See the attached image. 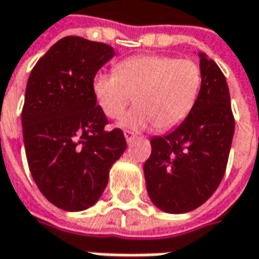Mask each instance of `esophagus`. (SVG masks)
<instances>
[{
	"label": "esophagus",
	"mask_w": 259,
	"mask_h": 259,
	"mask_svg": "<svg viewBox=\"0 0 259 259\" xmlns=\"http://www.w3.org/2000/svg\"><path fill=\"white\" fill-rule=\"evenodd\" d=\"M124 137H125L126 142H131L134 138H135V134L131 133V131H125V133H124Z\"/></svg>",
	"instance_id": "1"
}]
</instances>
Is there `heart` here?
<instances>
[{
    "mask_svg": "<svg viewBox=\"0 0 259 259\" xmlns=\"http://www.w3.org/2000/svg\"><path fill=\"white\" fill-rule=\"evenodd\" d=\"M112 74H98L93 91L102 112L111 119L122 117L134 100L133 108L121 121L130 131L157 126L168 131L190 115L198 100L202 72L197 62L169 55H137L121 61Z\"/></svg>",
    "mask_w": 259,
    "mask_h": 259,
    "instance_id": "b5f03b06",
    "label": "heart"
}]
</instances>
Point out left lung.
Returning <instances> with one entry per match:
<instances>
[{
  "label": "left lung",
  "instance_id": "obj_1",
  "mask_svg": "<svg viewBox=\"0 0 259 259\" xmlns=\"http://www.w3.org/2000/svg\"><path fill=\"white\" fill-rule=\"evenodd\" d=\"M202 85L198 100L181 125L151 140L144 164L147 191L154 205L184 214L202 205L221 184L235 121L223 71L199 53Z\"/></svg>",
  "mask_w": 259,
  "mask_h": 259
}]
</instances>
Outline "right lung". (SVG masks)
I'll list each match as a JSON object with an SVG mask.
<instances>
[{"mask_svg":"<svg viewBox=\"0 0 259 259\" xmlns=\"http://www.w3.org/2000/svg\"><path fill=\"white\" fill-rule=\"evenodd\" d=\"M114 48L69 35L41 57L29 74L21 114L29 171L38 190L64 211L93 206L107 187L109 168L126 148L93 91L97 71Z\"/></svg>","mask_w":259,"mask_h":259,"instance_id":"add662e5","label":"right lung"}]
</instances>
